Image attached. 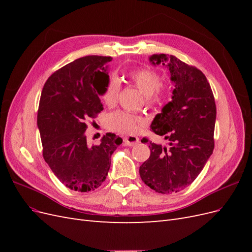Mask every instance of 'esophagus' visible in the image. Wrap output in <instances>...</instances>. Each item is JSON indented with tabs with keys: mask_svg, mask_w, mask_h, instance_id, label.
<instances>
[{
	"mask_svg": "<svg viewBox=\"0 0 252 252\" xmlns=\"http://www.w3.org/2000/svg\"><path fill=\"white\" fill-rule=\"evenodd\" d=\"M139 138L136 135H128L124 138V144L126 146H134L139 143Z\"/></svg>",
	"mask_w": 252,
	"mask_h": 252,
	"instance_id": "34e87169",
	"label": "esophagus"
}]
</instances>
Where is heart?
<instances>
[{"label": "heart", "mask_w": 252, "mask_h": 252, "mask_svg": "<svg viewBox=\"0 0 252 252\" xmlns=\"http://www.w3.org/2000/svg\"><path fill=\"white\" fill-rule=\"evenodd\" d=\"M127 77L129 82L145 94V104L148 107L161 104L169 93V86L161 83V75L150 68H138L129 72ZM120 88V82L117 79L111 78L108 80L101 94L102 101L107 107H112L117 104ZM106 124L109 129L116 132L134 134L146 124V122L140 116L117 110L107 117Z\"/></svg>", "instance_id": "obj_1"}]
</instances>
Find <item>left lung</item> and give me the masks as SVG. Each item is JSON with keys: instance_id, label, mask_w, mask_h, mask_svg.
Returning a JSON list of instances; mask_svg holds the SVG:
<instances>
[{"instance_id": "8db88e82", "label": "left lung", "mask_w": 252, "mask_h": 252, "mask_svg": "<svg viewBox=\"0 0 252 252\" xmlns=\"http://www.w3.org/2000/svg\"><path fill=\"white\" fill-rule=\"evenodd\" d=\"M150 61L167 62L175 88L172 101L151 124L152 131L169 141V147L150 141V157L141 165L140 175L156 192L174 193L191 184L212 155L217 107L207 79L195 66L164 53Z\"/></svg>"}]
</instances>
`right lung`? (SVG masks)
Instances as JSON below:
<instances>
[{
  "instance_id": "1",
  "label": "right lung",
  "mask_w": 252,
  "mask_h": 252,
  "mask_svg": "<svg viewBox=\"0 0 252 252\" xmlns=\"http://www.w3.org/2000/svg\"><path fill=\"white\" fill-rule=\"evenodd\" d=\"M111 57L87 56L53 72L45 83L37 110L43 158L67 188L88 192L102 185L110 158L122 139L108 132L88 145L87 123L103 110L98 94L109 77Z\"/></svg>"
}]
</instances>
